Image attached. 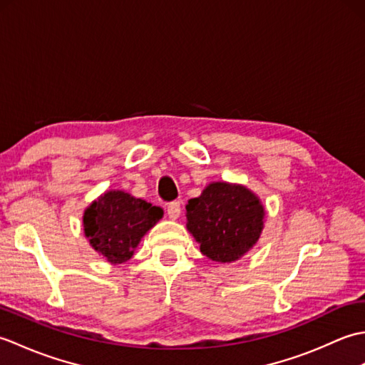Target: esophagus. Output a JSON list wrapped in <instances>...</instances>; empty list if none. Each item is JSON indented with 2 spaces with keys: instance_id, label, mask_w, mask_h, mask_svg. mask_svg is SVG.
Wrapping results in <instances>:
<instances>
[{
  "instance_id": "34e87169",
  "label": "esophagus",
  "mask_w": 365,
  "mask_h": 365,
  "mask_svg": "<svg viewBox=\"0 0 365 365\" xmlns=\"http://www.w3.org/2000/svg\"><path fill=\"white\" fill-rule=\"evenodd\" d=\"M168 216L170 220H177L180 216V202H170L168 205Z\"/></svg>"
}]
</instances>
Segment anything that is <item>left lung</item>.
I'll return each instance as SVG.
<instances>
[{"mask_svg": "<svg viewBox=\"0 0 365 365\" xmlns=\"http://www.w3.org/2000/svg\"><path fill=\"white\" fill-rule=\"evenodd\" d=\"M265 207L245 185L212 182L187 204V229L200 252L220 263L242 259L259 242Z\"/></svg>", "mask_w": 365, "mask_h": 365, "instance_id": "obj_1", "label": "left lung"}]
</instances>
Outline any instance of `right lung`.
<instances>
[{
	"label": "right lung",
	"mask_w": 365,
	"mask_h": 365,
	"mask_svg": "<svg viewBox=\"0 0 365 365\" xmlns=\"http://www.w3.org/2000/svg\"><path fill=\"white\" fill-rule=\"evenodd\" d=\"M163 208L123 190L100 195L83 213L84 237L100 257L119 265L133 257L143 237L163 218Z\"/></svg>",
	"instance_id": "right-lung-1"
}]
</instances>
